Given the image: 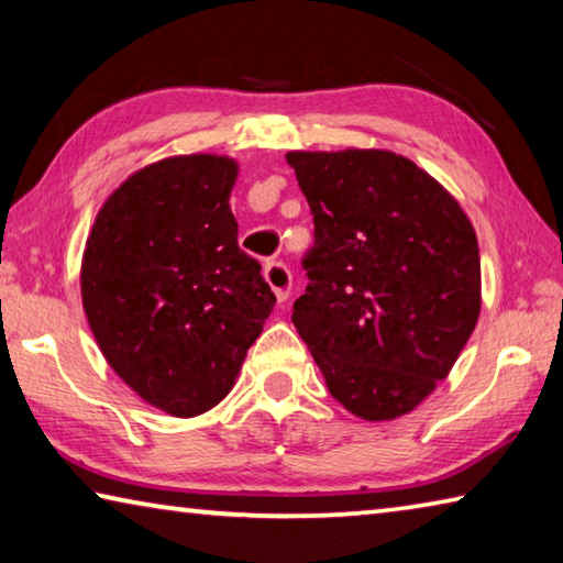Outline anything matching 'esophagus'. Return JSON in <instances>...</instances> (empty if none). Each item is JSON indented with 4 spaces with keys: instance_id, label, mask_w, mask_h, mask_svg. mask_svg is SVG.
<instances>
[{
    "instance_id": "esophagus-1",
    "label": "esophagus",
    "mask_w": 563,
    "mask_h": 563,
    "mask_svg": "<svg viewBox=\"0 0 563 563\" xmlns=\"http://www.w3.org/2000/svg\"><path fill=\"white\" fill-rule=\"evenodd\" d=\"M263 275H265V280H268V285L273 288L275 298H278L280 302L288 300L290 288H292V273L288 271V265L280 263V261H271V263H265Z\"/></svg>"
}]
</instances>
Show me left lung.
I'll return each instance as SVG.
<instances>
[{
    "label": "left lung",
    "instance_id": "8db88e82",
    "mask_svg": "<svg viewBox=\"0 0 563 563\" xmlns=\"http://www.w3.org/2000/svg\"><path fill=\"white\" fill-rule=\"evenodd\" d=\"M316 243L292 322L330 395L402 417L450 375L482 308L479 245L444 186L379 148L290 151Z\"/></svg>",
    "mask_w": 563,
    "mask_h": 563
}]
</instances>
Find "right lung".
<instances>
[{
	"instance_id": "right-lung-1",
	"label": "right lung",
	"mask_w": 563,
	"mask_h": 563,
	"mask_svg": "<svg viewBox=\"0 0 563 563\" xmlns=\"http://www.w3.org/2000/svg\"><path fill=\"white\" fill-rule=\"evenodd\" d=\"M238 164L190 154L131 174L101 206L81 300L103 357L144 402L196 417L231 393L275 295L238 247Z\"/></svg>"
}]
</instances>
